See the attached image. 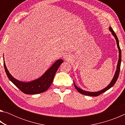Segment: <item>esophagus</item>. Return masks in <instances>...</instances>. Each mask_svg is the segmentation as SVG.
I'll list each match as a JSON object with an SVG mask.
<instances>
[{
  "label": "esophagus",
  "mask_w": 125,
  "mask_h": 125,
  "mask_svg": "<svg viewBox=\"0 0 125 125\" xmlns=\"http://www.w3.org/2000/svg\"><path fill=\"white\" fill-rule=\"evenodd\" d=\"M68 55H65V56H64V58L65 59V60H67L68 58Z\"/></svg>",
  "instance_id": "obj_1"
}]
</instances>
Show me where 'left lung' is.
Here are the masks:
<instances>
[{
  "mask_svg": "<svg viewBox=\"0 0 125 125\" xmlns=\"http://www.w3.org/2000/svg\"><path fill=\"white\" fill-rule=\"evenodd\" d=\"M109 30L111 31L112 35L114 36V37H115V39H116V43H117V48L118 49V63H117V67H116V72H115V75H114L113 79H112L110 83V84L106 86V87L104 88L103 89H102V90H101L100 91H98V92H88V91H85V90H84L83 89H82L78 88V86L75 84L74 82L73 81V83H74V85L75 88H76V89L78 90V92H79L80 93V94L85 95L92 96H98V95H100L101 94H102V93L106 92V91L109 90V89H110L111 87H113V86L114 85V84H115L116 82L117 81V80L118 79V75H119V73H120V66H121V49H120V46H119V42H118V38L117 37V36H116V33L114 31L113 29L111 28V26L109 27Z\"/></svg>",
  "mask_w": 125,
  "mask_h": 125,
  "instance_id": "obj_1",
  "label": "left lung"
}]
</instances>
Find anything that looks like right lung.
<instances>
[{"mask_svg": "<svg viewBox=\"0 0 125 125\" xmlns=\"http://www.w3.org/2000/svg\"><path fill=\"white\" fill-rule=\"evenodd\" d=\"M4 66L6 74L8 78L16 87L25 94H37L43 93L47 90L52 84L54 77L59 67L63 62L62 60H58L53 64L41 77L29 82H24L16 79L10 74L6 67L4 58L3 57Z\"/></svg>", "mask_w": 125, "mask_h": 125, "instance_id": "1", "label": "right lung"}]
</instances>
